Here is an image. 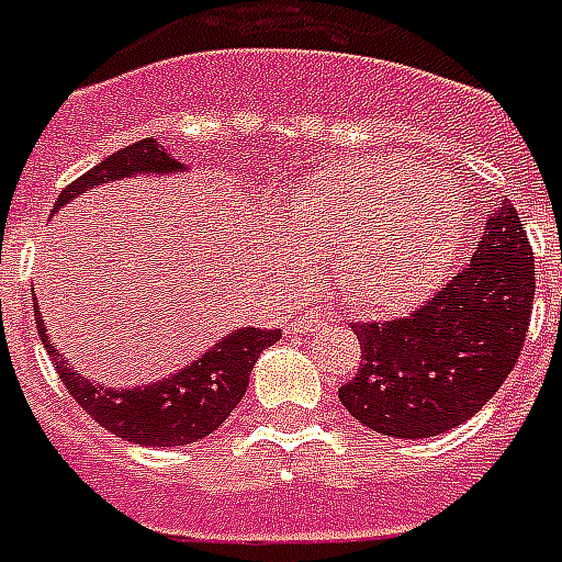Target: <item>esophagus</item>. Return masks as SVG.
<instances>
[{
	"label": "esophagus",
	"mask_w": 562,
	"mask_h": 562,
	"mask_svg": "<svg viewBox=\"0 0 562 562\" xmlns=\"http://www.w3.org/2000/svg\"><path fill=\"white\" fill-rule=\"evenodd\" d=\"M325 325H328V319H325L323 314H303V317H296L294 323L289 325V331L305 337V334L319 331V328H325Z\"/></svg>",
	"instance_id": "34e87169"
}]
</instances>
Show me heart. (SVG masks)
Returning <instances> with one entry per match:
<instances>
[{"label":"heart","mask_w":562,"mask_h":562,"mask_svg":"<svg viewBox=\"0 0 562 562\" xmlns=\"http://www.w3.org/2000/svg\"><path fill=\"white\" fill-rule=\"evenodd\" d=\"M300 243L331 259L348 303L391 311L440 280L465 228V196L446 171L400 157H348L289 202Z\"/></svg>","instance_id":"b5f03b06"}]
</instances>
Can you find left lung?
<instances>
[{"mask_svg":"<svg viewBox=\"0 0 562 562\" xmlns=\"http://www.w3.org/2000/svg\"><path fill=\"white\" fill-rule=\"evenodd\" d=\"M531 254L520 214L503 202L463 273L405 317L353 323L362 357L339 389L348 414L400 440L474 417L520 360L535 305Z\"/></svg>","mask_w":562,"mask_h":562,"instance_id":"left-lung-1","label":"left lung"}]
</instances>
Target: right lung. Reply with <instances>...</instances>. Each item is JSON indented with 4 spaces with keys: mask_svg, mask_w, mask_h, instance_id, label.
<instances>
[{
    "mask_svg": "<svg viewBox=\"0 0 562 562\" xmlns=\"http://www.w3.org/2000/svg\"><path fill=\"white\" fill-rule=\"evenodd\" d=\"M173 171H182V162L168 157L157 139H139V143L116 150L105 162L93 165L91 171L74 179L54 202V211L68 205L74 196L85 193L88 188L102 186V182H116V179L134 177V173ZM33 314H36L42 346L50 353L56 374L65 383L70 397L82 405V412L91 414L99 426L122 437V440L136 442V446H157V449L188 446V442L202 440L223 426L231 412L239 405V400L245 397L248 374H251L257 357L282 337L280 328H273V331L239 328V331L220 339L211 351L202 353L200 360H193L188 369L177 371L162 383L139 385V389H105V385H97L88 376L77 374L74 366L59 353V348L45 334L36 303H33Z\"/></svg>",
    "mask_w": 562,
    "mask_h": 562,
    "instance_id": "obj_1",
    "label": "right lung"
}]
</instances>
